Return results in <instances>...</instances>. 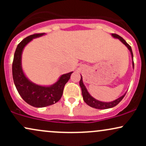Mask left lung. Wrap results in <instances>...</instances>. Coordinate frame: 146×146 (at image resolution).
Returning a JSON list of instances; mask_svg holds the SVG:
<instances>
[{
  "instance_id": "left-lung-1",
  "label": "left lung",
  "mask_w": 146,
  "mask_h": 146,
  "mask_svg": "<svg viewBox=\"0 0 146 146\" xmlns=\"http://www.w3.org/2000/svg\"><path fill=\"white\" fill-rule=\"evenodd\" d=\"M112 36L114 38H117V39L119 40L120 41L123 43V44L128 48V49L130 51V54H131V58L132 60V67L134 68V62H133V53H132V51L131 46L129 45L125 41V40L123 38H122L121 36H119V35L117 34H115V33H112ZM80 86L81 87L82 89V97H83V100L86 103V104H88L89 106L92 107V108H97V109H108V108H111L113 107H115V106H117L119 103L121 101L122 99L124 98L125 93L123 95H121V97H119V98L116 99L115 100H113L112 102H102V101H100V100H96V99L93 98V96H91L89 93H88V90L85 86L83 82V80L82 78L81 75V79H80Z\"/></svg>"
}]
</instances>
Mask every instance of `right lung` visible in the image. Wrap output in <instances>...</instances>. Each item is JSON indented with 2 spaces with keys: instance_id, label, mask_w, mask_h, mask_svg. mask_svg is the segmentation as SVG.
<instances>
[{
  "instance_id": "1",
  "label": "right lung",
  "mask_w": 146,
  "mask_h": 146,
  "mask_svg": "<svg viewBox=\"0 0 146 146\" xmlns=\"http://www.w3.org/2000/svg\"><path fill=\"white\" fill-rule=\"evenodd\" d=\"M44 35V33H38L23 39L18 44L12 64L13 80L18 93L27 103L36 108L48 106L59 101L62 96L64 87L73 73L72 71L62 75L58 81L49 86L37 84L26 76L22 66V54L24 48L33 39Z\"/></svg>"
}]
</instances>
